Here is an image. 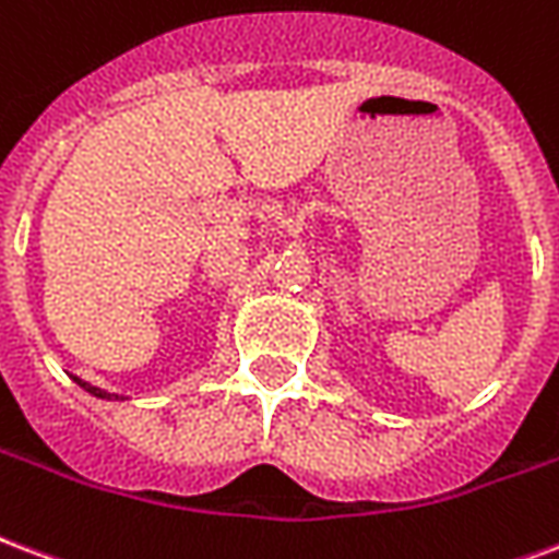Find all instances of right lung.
I'll use <instances>...</instances> for the list:
<instances>
[{
    "instance_id": "right-lung-1",
    "label": "right lung",
    "mask_w": 559,
    "mask_h": 559,
    "mask_svg": "<svg viewBox=\"0 0 559 559\" xmlns=\"http://www.w3.org/2000/svg\"><path fill=\"white\" fill-rule=\"evenodd\" d=\"M72 381L79 383V386H84V390H87L91 395H96V399H108V402H119V399H122V395H114L108 393V390H99V386H93V383L81 381V378H75V374H72Z\"/></svg>"
}]
</instances>
